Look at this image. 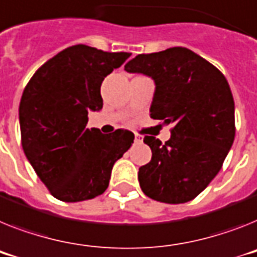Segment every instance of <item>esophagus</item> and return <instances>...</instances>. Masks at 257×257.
<instances>
[{
    "instance_id": "esophagus-1",
    "label": "esophagus",
    "mask_w": 257,
    "mask_h": 257,
    "mask_svg": "<svg viewBox=\"0 0 257 257\" xmlns=\"http://www.w3.org/2000/svg\"><path fill=\"white\" fill-rule=\"evenodd\" d=\"M142 142V137L137 133H135V144H141Z\"/></svg>"
}]
</instances>
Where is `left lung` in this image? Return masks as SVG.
<instances>
[{
	"mask_svg": "<svg viewBox=\"0 0 257 257\" xmlns=\"http://www.w3.org/2000/svg\"><path fill=\"white\" fill-rule=\"evenodd\" d=\"M155 82L150 117L174 124L162 144L145 136L152 161L139 180L148 197L183 204L198 196L221 170L235 137V105L225 75L184 47L136 56L125 65Z\"/></svg>",
	"mask_w": 257,
	"mask_h": 257,
	"instance_id": "left-lung-1",
	"label": "left lung"
}]
</instances>
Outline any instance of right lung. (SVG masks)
<instances>
[{"label":"right lung","instance_id":"right-lung-1","mask_svg":"<svg viewBox=\"0 0 257 257\" xmlns=\"http://www.w3.org/2000/svg\"><path fill=\"white\" fill-rule=\"evenodd\" d=\"M126 52L72 45L43 64L23 90L19 104L26 157L51 195L78 202L107 189L115 162L135 136L117 129H88V112L100 111L104 77L128 59Z\"/></svg>","mask_w":257,"mask_h":257}]
</instances>
